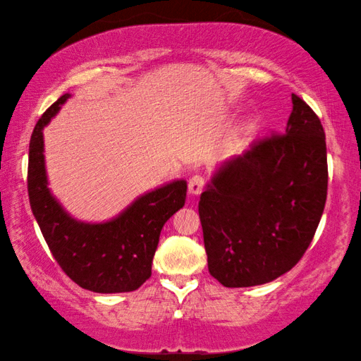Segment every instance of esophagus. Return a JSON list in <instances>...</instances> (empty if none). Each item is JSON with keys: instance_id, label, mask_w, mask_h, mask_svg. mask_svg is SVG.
Masks as SVG:
<instances>
[{"instance_id": "obj_1", "label": "esophagus", "mask_w": 361, "mask_h": 361, "mask_svg": "<svg viewBox=\"0 0 361 361\" xmlns=\"http://www.w3.org/2000/svg\"><path fill=\"white\" fill-rule=\"evenodd\" d=\"M204 188V178L200 175H192L188 183V191L191 195H197L202 192Z\"/></svg>"}]
</instances>
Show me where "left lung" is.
Instances as JSON below:
<instances>
[{"mask_svg": "<svg viewBox=\"0 0 361 361\" xmlns=\"http://www.w3.org/2000/svg\"><path fill=\"white\" fill-rule=\"evenodd\" d=\"M282 135L219 166L200 195L209 272L228 288L272 282L302 258L326 202L322 122L291 95Z\"/></svg>", "mask_w": 361, "mask_h": 361, "instance_id": "left-lung-1", "label": "left lung"}]
</instances>
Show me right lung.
Masks as SVG:
<instances>
[{"instance_id": "1", "label": "right lung", "mask_w": 361, "mask_h": 361, "mask_svg": "<svg viewBox=\"0 0 361 361\" xmlns=\"http://www.w3.org/2000/svg\"><path fill=\"white\" fill-rule=\"evenodd\" d=\"M70 99L65 94L35 126L28 152V197L54 258L81 288L95 293H127L151 277L159 235L173 213L183 209L188 185L175 180L133 202L105 223L73 218L47 186L42 129Z\"/></svg>"}]
</instances>
